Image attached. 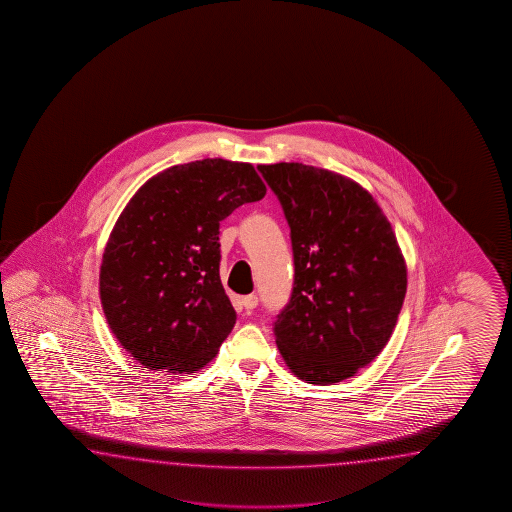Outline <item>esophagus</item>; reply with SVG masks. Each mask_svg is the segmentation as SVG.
<instances>
[{
	"label": "esophagus",
	"instance_id": "34e87169",
	"mask_svg": "<svg viewBox=\"0 0 512 512\" xmlns=\"http://www.w3.org/2000/svg\"><path fill=\"white\" fill-rule=\"evenodd\" d=\"M241 305H243L247 311H252V309L258 305V296H256V294L243 296V298H241Z\"/></svg>",
	"mask_w": 512,
	"mask_h": 512
}]
</instances>
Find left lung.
Segmentation results:
<instances>
[{"label":"left lung","instance_id":"8db88e82","mask_svg":"<svg viewBox=\"0 0 512 512\" xmlns=\"http://www.w3.org/2000/svg\"><path fill=\"white\" fill-rule=\"evenodd\" d=\"M291 229L294 282L274 337L296 377H353L392 337L406 265L375 199L348 177L302 163L260 164Z\"/></svg>","mask_w":512,"mask_h":512}]
</instances>
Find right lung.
<instances>
[{
	"mask_svg": "<svg viewBox=\"0 0 512 512\" xmlns=\"http://www.w3.org/2000/svg\"><path fill=\"white\" fill-rule=\"evenodd\" d=\"M267 188L249 163L203 159L155 175L131 197L100 265L113 335L144 368L196 373L236 324L219 278V221Z\"/></svg>",
	"mask_w": 512,
	"mask_h": 512,
	"instance_id": "1",
	"label": "right lung"
}]
</instances>
